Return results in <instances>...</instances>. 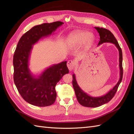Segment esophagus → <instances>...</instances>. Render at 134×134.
I'll list each match as a JSON object with an SVG mask.
<instances>
[{"label": "esophagus", "mask_w": 134, "mask_h": 134, "mask_svg": "<svg viewBox=\"0 0 134 134\" xmlns=\"http://www.w3.org/2000/svg\"><path fill=\"white\" fill-rule=\"evenodd\" d=\"M74 62L72 60H69L68 61L67 63V66L69 69V70L71 71L74 69Z\"/></svg>", "instance_id": "34e87169"}]
</instances>
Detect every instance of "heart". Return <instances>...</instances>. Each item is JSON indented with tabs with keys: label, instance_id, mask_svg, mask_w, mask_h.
Listing matches in <instances>:
<instances>
[{
	"label": "heart",
	"instance_id": "obj_1",
	"mask_svg": "<svg viewBox=\"0 0 134 134\" xmlns=\"http://www.w3.org/2000/svg\"><path fill=\"white\" fill-rule=\"evenodd\" d=\"M93 38L94 37L91 32L87 31L81 32L74 36L71 40V43L77 45L83 44L87 42L88 43H91L93 41Z\"/></svg>",
	"mask_w": 134,
	"mask_h": 134
}]
</instances>
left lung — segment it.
<instances>
[{"mask_svg":"<svg viewBox=\"0 0 134 134\" xmlns=\"http://www.w3.org/2000/svg\"><path fill=\"white\" fill-rule=\"evenodd\" d=\"M98 31L100 36V40L98 45L105 42L112 43L115 44L119 51V67H120V78L119 82L115 85L112 90L109 91L107 94L100 97H92L85 93L80 88L77 83L74 74H72V86L74 89L75 95L78 102L84 107H97L106 104L110 101L114 97L117 92V89L122 79L123 76V68H122V50L112 32L106 28L94 27Z\"/></svg>","mask_w":134,"mask_h":134,"instance_id":"1","label":"left lung"}]
</instances>
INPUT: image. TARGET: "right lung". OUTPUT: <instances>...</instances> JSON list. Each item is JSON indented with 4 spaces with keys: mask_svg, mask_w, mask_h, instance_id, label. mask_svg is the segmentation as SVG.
I'll return each mask as SVG.
<instances>
[{
    "mask_svg": "<svg viewBox=\"0 0 134 134\" xmlns=\"http://www.w3.org/2000/svg\"><path fill=\"white\" fill-rule=\"evenodd\" d=\"M63 22L57 21L35 26L19 40L13 56L14 82L22 98L38 107L54 104L56 98L55 86L63 76L69 73L67 62L54 64L37 76L29 69V59L33 46L39 40L54 32Z\"/></svg>",
    "mask_w": 134,
    "mask_h": 134,
    "instance_id": "right-lung-1",
    "label": "right lung"
}]
</instances>
